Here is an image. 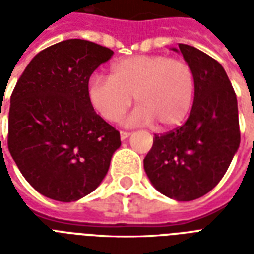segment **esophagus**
I'll list each match as a JSON object with an SVG mask.
<instances>
[{
  "label": "esophagus",
  "instance_id": "obj_1",
  "mask_svg": "<svg viewBox=\"0 0 254 254\" xmlns=\"http://www.w3.org/2000/svg\"><path fill=\"white\" fill-rule=\"evenodd\" d=\"M129 135H130V133H129V131H120V137H121V139H127V137H129Z\"/></svg>",
  "mask_w": 254,
  "mask_h": 254
}]
</instances>
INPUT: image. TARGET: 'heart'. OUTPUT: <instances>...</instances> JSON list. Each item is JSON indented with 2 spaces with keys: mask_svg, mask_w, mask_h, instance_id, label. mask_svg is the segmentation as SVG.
I'll return each mask as SVG.
<instances>
[{
  "mask_svg": "<svg viewBox=\"0 0 254 254\" xmlns=\"http://www.w3.org/2000/svg\"><path fill=\"white\" fill-rule=\"evenodd\" d=\"M195 75L183 59L167 55H137L112 65L111 77L95 73L88 79L89 103L104 120L117 121L131 104L138 105L127 124L177 127L191 111Z\"/></svg>",
  "mask_w": 254,
  "mask_h": 254,
  "instance_id": "b5f03b06",
  "label": "heart"
}]
</instances>
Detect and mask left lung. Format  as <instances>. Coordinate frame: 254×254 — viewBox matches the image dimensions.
Returning <instances> with one entry per match:
<instances>
[{
  "label": "left lung",
  "mask_w": 254,
  "mask_h": 254,
  "mask_svg": "<svg viewBox=\"0 0 254 254\" xmlns=\"http://www.w3.org/2000/svg\"><path fill=\"white\" fill-rule=\"evenodd\" d=\"M179 51L195 75L192 109L183 125L154 134L143 169L159 192L190 201L224 177L240 145V127L236 93L223 65L192 46L179 43Z\"/></svg>",
  "instance_id": "8db88e82"
}]
</instances>
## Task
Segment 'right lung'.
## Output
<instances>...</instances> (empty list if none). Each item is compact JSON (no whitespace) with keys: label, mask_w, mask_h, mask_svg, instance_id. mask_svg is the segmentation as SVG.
<instances>
[{"label":"right lung","mask_w":254,"mask_h":254,"mask_svg":"<svg viewBox=\"0 0 254 254\" xmlns=\"http://www.w3.org/2000/svg\"><path fill=\"white\" fill-rule=\"evenodd\" d=\"M108 47L67 39L31 59L10 96L7 147L25 179L45 196L75 201L107 175L119 130L95 112L87 83L111 59Z\"/></svg>","instance_id":"obj_1"}]
</instances>
